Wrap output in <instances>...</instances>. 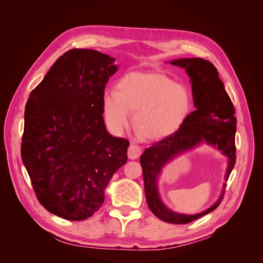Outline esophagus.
<instances>
[{
  "label": "esophagus",
  "instance_id": "1",
  "mask_svg": "<svg viewBox=\"0 0 263 263\" xmlns=\"http://www.w3.org/2000/svg\"><path fill=\"white\" fill-rule=\"evenodd\" d=\"M142 155V150L141 148L137 146V145H134V144H131L129 149H128V157L129 159L131 160H135L137 158H140Z\"/></svg>",
  "mask_w": 263,
  "mask_h": 263
}]
</instances>
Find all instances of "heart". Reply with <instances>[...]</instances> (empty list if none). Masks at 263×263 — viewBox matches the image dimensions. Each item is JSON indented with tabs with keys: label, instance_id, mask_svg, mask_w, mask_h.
Wrapping results in <instances>:
<instances>
[{
	"label": "heart",
	"instance_id": "1",
	"mask_svg": "<svg viewBox=\"0 0 263 263\" xmlns=\"http://www.w3.org/2000/svg\"><path fill=\"white\" fill-rule=\"evenodd\" d=\"M102 108L115 132L132 126L142 139L160 141L180 129L193 109L190 89L159 72H128L117 82L116 91H105Z\"/></svg>",
	"mask_w": 263,
	"mask_h": 263
}]
</instances>
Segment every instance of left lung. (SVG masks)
Returning <instances> with one entry per match:
<instances>
[{"label": "left lung", "mask_w": 263, "mask_h": 263, "mask_svg": "<svg viewBox=\"0 0 263 263\" xmlns=\"http://www.w3.org/2000/svg\"><path fill=\"white\" fill-rule=\"evenodd\" d=\"M185 69L191 78L193 100L196 109L183 126L173 135L147 148L141 157L145 194L150 211L163 222L187 224L215 210L223 200L226 184L219 199L206 211L195 215H184L171 211L161 201L157 178L162 167L174 157L205 142L215 146L228 158L226 181L236 164L237 119L230 97L218 78L216 68L203 59H180L171 62Z\"/></svg>", "instance_id": "8db88e82"}]
</instances>
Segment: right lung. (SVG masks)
<instances>
[{"instance_id":"1","label":"right lung","mask_w":263,"mask_h":263,"mask_svg":"<svg viewBox=\"0 0 263 263\" xmlns=\"http://www.w3.org/2000/svg\"><path fill=\"white\" fill-rule=\"evenodd\" d=\"M113 62L96 50H69L25 105L22 162L40 204L65 219L98 211L110 178L128 160L129 141L108 134L102 115Z\"/></svg>"}]
</instances>
